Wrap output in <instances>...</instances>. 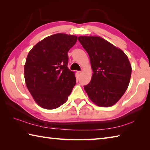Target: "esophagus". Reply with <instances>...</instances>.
Here are the masks:
<instances>
[{
  "mask_svg": "<svg viewBox=\"0 0 150 150\" xmlns=\"http://www.w3.org/2000/svg\"><path fill=\"white\" fill-rule=\"evenodd\" d=\"M81 73H82V72H81V71H77V74H78L79 75H81Z\"/></svg>",
  "mask_w": 150,
  "mask_h": 150,
  "instance_id": "obj_1",
  "label": "esophagus"
}]
</instances>
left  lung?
Segmentation results:
<instances>
[{"instance_id": "left-lung-1", "label": "left lung", "mask_w": 150, "mask_h": 150, "mask_svg": "<svg viewBox=\"0 0 150 150\" xmlns=\"http://www.w3.org/2000/svg\"><path fill=\"white\" fill-rule=\"evenodd\" d=\"M79 42L88 53L93 74L84 87L97 106L115 104L128 88L132 65L123 51L99 36H80Z\"/></svg>"}]
</instances>
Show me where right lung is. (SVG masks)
Masks as SVG:
<instances>
[{"instance_id":"add662e5","label":"right lung","mask_w":150,"mask_h":150,"mask_svg":"<svg viewBox=\"0 0 150 150\" xmlns=\"http://www.w3.org/2000/svg\"><path fill=\"white\" fill-rule=\"evenodd\" d=\"M77 40L73 35L54 34L40 40L28 53L25 82L34 100L44 109H56L65 103L75 86V72L68 67V52Z\"/></svg>"}]
</instances>
